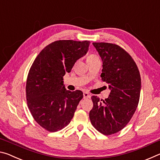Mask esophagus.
I'll return each instance as SVG.
<instances>
[{
	"label": "esophagus",
	"mask_w": 160,
	"mask_h": 160,
	"mask_svg": "<svg viewBox=\"0 0 160 160\" xmlns=\"http://www.w3.org/2000/svg\"><path fill=\"white\" fill-rule=\"evenodd\" d=\"M83 97H84V99H89V98H90V94L88 92H84Z\"/></svg>",
	"instance_id": "1"
}]
</instances>
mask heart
Returning <instances> with one entry per match:
<instances>
[{"label": "heart", "instance_id": "b5f03b06", "mask_svg": "<svg viewBox=\"0 0 160 160\" xmlns=\"http://www.w3.org/2000/svg\"><path fill=\"white\" fill-rule=\"evenodd\" d=\"M98 56L96 55V54L94 53H90L87 56V61H90V60H92V59H95V58H98Z\"/></svg>", "mask_w": 160, "mask_h": 160}]
</instances>
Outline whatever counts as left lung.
Here are the masks:
<instances>
[{
	"label": "left lung",
	"mask_w": 160,
	"mask_h": 160,
	"mask_svg": "<svg viewBox=\"0 0 160 160\" xmlns=\"http://www.w3.org/2000/svg\"><path fill=\"white\" fill-rule=\"evenodd\" d=\"M103 61L102 80L109 85L107 99L91 97L92 125L105 135L116 133L131 121L138 107L141 79L139 70L130 54L115 44L94 42Z\"/></svg>",
	"instance_id": "left-lung-1"
}]
</instances>
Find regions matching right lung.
I'll use <instances>...</instances> for the list:
<instances>
[{"instance_id":"1","label":"right lung","mask_w":160,"mask_h":160,"mask_svg":"<svg viewBox=\"0 0 160 160\" xmlns=\"http://www.w3.org/2000/svg\"><path fill=\"white\" fill-rule=\"evenodd\" d=\"M90 42L58 40L43 48L29 69L26 82L27 103L36 122L49 132L68 125L83 93L70 92L63 76L85 56Z\"/></svg>"}]
</instances>
